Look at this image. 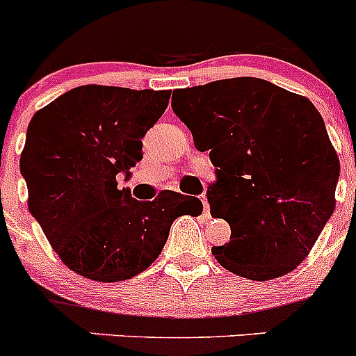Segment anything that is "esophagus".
I'll list each match as a JSON object with an SVG mask.
<instances>
[{
	"label": "esophagus",
	"instance_id": "1",
	"mask_svg": "<svg viewBox=\"0 0 356 356\" xmlns=\"http://www.w3.org/2000/svg\"><path fill=\"white\" fill-rule=\"evenodd\" d=\"M201 201H203V208H204V217H210V204H208L207 196L201 195Z\"/></svg>",
	"mask_w": 356,
	"mask_h": 356
}]
</instances>
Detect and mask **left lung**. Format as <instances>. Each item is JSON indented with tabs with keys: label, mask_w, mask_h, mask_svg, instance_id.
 <instances>
[{
	"label": "left lung",
	"mask_w": 356,
	"mask_h": 356,
	"mask_svg": "<svg viewBox=\"0 0 356 356\" xmlns=\"http://www.w3.org/2000/svg\"><path fill=\"white\" fill-rule=\"evenodd\" d=\"M174 92L172 110L217 167L210 213L231 225V241L211 253L253 281L288 274L310 253L336 204L339 158L321 113L305 96L257 77Z\"/></svg>",
	"instance_id": "obj_1"
}]
</instances>
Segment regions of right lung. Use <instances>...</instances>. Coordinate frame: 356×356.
<instances>
[{
	"label": "right lung",
	"mask_w": 356,
	"mask_h": 356,
	"mask_svg": "<svg viewBox=\"0 0 356 356\" xmlns=\"http://www.w3.org/2000/svg\"><path fill=\"white\" fill-rule=\"evenodd\" d=\"M170 91L79 86L35 111L22 172L29 211L75 274L117 282L141 274L167 243L181 215L198 217L195 196L161 191L138 201L117 175L143 158L146 132L167 110Z\"/></svg>",
	"instance_id": "right-lung-1"
}]
</instances>
